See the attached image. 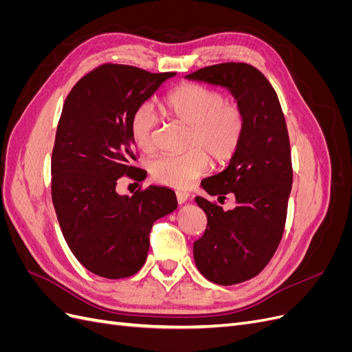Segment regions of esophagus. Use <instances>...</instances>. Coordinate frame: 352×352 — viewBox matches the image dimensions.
<instances>
[{"label": "esophagus", "instance_id": "34e87169", "mask_svg": "<svg viewBox=\"0 0 352 352\" xmlns=\"http://www.w3.org/2000/svg\"><path fill=\"white\" fill-rule=\"evenodd\" d=\"M176 198H177V202L180 206L185 204V202L189 199V194L186 192V190H176Z\"/></svg>", "mask_w": 352, "mask_h": 352}]
</instances>
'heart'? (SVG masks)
I'll return each instance as SVG.
<instances>
[{
    "instance_id": "heart-1",
    "label": "heart",
    "mask_w": 352,
    "mask_h": 352,
    "mask_svg": "<svg viewBox=\"0 0 352 352\" xmlns=\"http://www.w3.org/2000/svg\"><path fill=\"white\" fill-rule=\"evenodd\" d=\"M170 117L189 127V151L164 154L151 163L153 176L167 186L185 189L194 184L210 164L226 163L242 144L247 119L241 105L226 102L223 94L204 85L185 83L164 100ZM131 136L144 153L155 146L157 116L151 104H142L131 117Z\"/></svg>"
}]
</instances>
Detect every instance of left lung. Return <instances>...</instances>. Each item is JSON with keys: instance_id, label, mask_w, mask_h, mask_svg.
Instances as JSON below:
<instances>
[{"instance_id": "8db88e82", "label": "left lung", "mask_w": 352, "mask_h": 352, "mask_svg": "<svg viewBox=\"0 0 352 352\" xmlns=\"http://www.w3.org/2000/svg\"><path fill=\"white\" fill-rule=\"evenodd\" d=\"M185 78L226 88L247 119L242 144L229 166L201 182L208 195L232 194L235 208L225 211L195 198L207 216L204 235L194 242L197 269L212 283H241L269 264L283 235L292 188L285 116L270 82L247 63H221Z\"/></svg>"}]
</instances>
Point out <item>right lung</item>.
Returning <instances> with one entry per match:
<instances>
[{"instance_id":"obj_1","label":"right lung","mask_w":352,"mask_h":352,"mask_svg":"<svg viewBox=\"0 0 352 352\" xmlns=\"http://www.w3.org/2000/svg\"><path fill=\"white\" fill-rule=\"evenodd\" d=\"M176 73L102 65L74 85L63 105L51 157V195L70 251L94 274L129 278L150 250L154 221L175 211L176 195L148 186L119 195L122 176L145 179L132 166L133 111Z\"/></svg>"}]
</instances>
